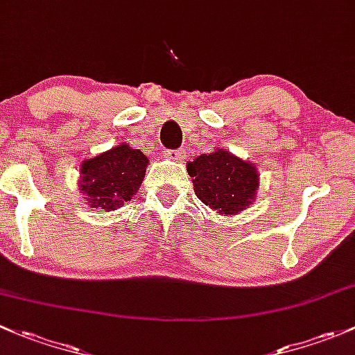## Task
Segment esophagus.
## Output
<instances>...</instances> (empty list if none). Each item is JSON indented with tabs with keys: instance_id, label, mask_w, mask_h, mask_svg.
<instances>
[{
	"instance_id": "esophagus-1",
	"label": "esophagus",
	"mask_w": 355,
	"mask_h": 355,
	"mask_svg": "<svg viewBox=\"0 0 355 355\" xmlns=\"http://www.w3.org/2000/svg\"><path fill=\"white\" fill-rule=\"evenodd\" d=\"M164 157L169 160H176V162H181L182 152L181 150H166L164 152Z\"/></svg>"
}]
</instances>
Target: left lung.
<instances>
[{
  "instance_id": "left-lung-1",
  "label": "left lung",
  "mask_w": 355,
  "mask_h": 355,
  "mask_svg": "<svg viewBox=\"0 0 355 355\" xmlns=\"http://www.w3.org/2000/svg\"><path fill=\"white\" fill-rule=\"evenodd\" d=\"M198 200L218 215L243 214L257 200L259 174L254 164L215 148L186 164Z\"/></svg>"
}]
</instances>
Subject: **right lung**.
I'll return each instance as SVG.
<instances>
[{
	"mask_svg": "<svg viewBox=\"0 0 355 355\" xmlns=\"http://www.w3.org/2000/svg\"><path fill=\"white\" fill-rule=\"evenodd\" d=\"M148 164L144 152L123 141L111 150L82 160L78 191L90 208L116 210L137 195Z\"/></svg>",
	"mask_w": 355,
	"mask_h": 355,
	"instance_id": "obj_1",
	"label": "right lung"
}]
</instances>
